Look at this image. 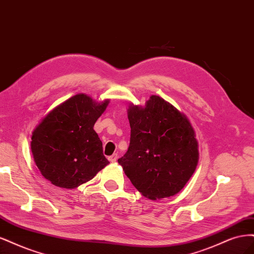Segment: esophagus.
Instances as JSON below:
<instances>
[{
	"label": "esophagus",
	"instance_id": "1",
	"mask_svg": "<svg viewBox=\"0 0 254 254\" xmlns=\"http://www.w3.org/2000/svg\"><path fill=\"white\" fill-rule=\"evenodd\" d=\"M117 157H118V155H117V154H113L112 156H110V157H109V160H110L111 162H116Z\"/></svg>",
	"mask_w": 254,
	"mask_h": 254
}]
</instances>
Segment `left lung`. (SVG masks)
<instances>
[{"instance_id":"1","label":"left lung","mask_w":254,"mask_h":254,"mask_svg":"<svg viewBox=\"0 0 254 254\" xmlns=\"http://www.w3.org/2000/svg\"><path fill=\"white\" fill-rule=\"evenodd\" d=\"M130 138L118 159L126 175L145 197L156 200L181 191L198 162V142L189 119L159 96L127 110Z\"/></svg>"}]
</instances>
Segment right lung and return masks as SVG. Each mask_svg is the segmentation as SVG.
I'll list each match as a JSON object with an SVG mask.
<instances>
[{"label":"right lung","mask_w":254,"mask_h":254,"mask_svg":"<svg viewBox=\"0 0 254 254\" xmlns=\"http://www.w3.org/2000/svg\"><path fill=\"white\" fill-rule=\"evenodd\" d=\"M110 100L96 102L78 94L59 104L41 120L30 148L38 169L47 181L76 189L109 165L94 126Z\"/></svg>","instance_id":"1"}]
</instances>
